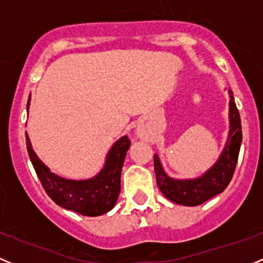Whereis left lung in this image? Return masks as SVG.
I'll list each match as a JSON object with an SVG mask.
<instances>
[{"label":"left lung","mask_w":263,"mask_h":263,"mask_svg":"<svg viewBox=\"0 0 263 263\" xmlns=\"http://www.w3.org/2000/svg\"><path fill=\"white\" fill-rule=\"evenodd\" d=\"M230 93L231 129L229 141L224 146L220 160L202 177L184 181L170 178L164 174L158 156L155 155L156 181H157L158 189L170 201L183 204V206H197V204L203 203L212 198L213 196L224 191V189L229 186L230 181L232 180L242 142V126L239 112L236 107L232 92L230 91Z\"/></svg>","instance_id":"8db88e82"}]
</instances>
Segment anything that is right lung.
<instances>
[{
	"label": "right lung",
	"mask_w": 263,
	"mask_h": 263,
	"mask_svg": "<svg viewBox=\"0 0 263 263\" xmlns=\"http://www.w3.org/2000/svg\"><path fill=\"white\" fill-rule=\"evenodd\" d=\"M28 105L30 99L27 109ZM26 145L30 160L43 189L59 206L89 217L101 216L114 209L121 190V170L131 145L128 137L123 136L112 146L102 171L96 177L86 181L66 180L52 174L33 152L27 135Z\"/></svg>",
	"instance_id": "right-lung-1"
}]
</instances>
